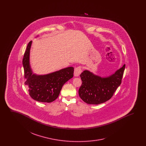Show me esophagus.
Returning a JSON list of instances; mask_svg holds the SVG:
<instances>
[{"instance_id":"34e87169","label":"esophagus","mask_w":146,"mask_h":146,"mask_svg":"<svg viewBox=\"0 0 146 146\" xmlns=\"http://www.w3.org/2000/svg\"><path fill=\"white\" fill-rule=\"evenodd\" d=\"M82 67L80 66L74 68V75L75 76H78L80 73H82Z\"/></svg>"}]
</instances>
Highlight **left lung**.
I'll list each match as a JSON object with an SVG mask.
<instances>
[{
	"label": "left lung",
	"mask_w": 146,
	"mask_h": 146,
	"mask_svg": "<svg viewBox=\"0 0 146 146\" xmlns=\"http://www.w3.org/2000/svg\"><path fill=\"white\" fill-rule=\"evenodd\" d=\"M125 67L124 64L107 77L98 76L88 70H84L80 75L82 84L79 89V96L88 104H101L107 101L121 84Z\"/></svg>",
	"instance_id": "1"
}]
</instances>
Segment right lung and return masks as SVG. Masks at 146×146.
I'll return each mask as SVG.
<instances>
[{
  "label": "right lung",
  "mask_w": 146,
  "mask_h": 146,
  "mask_svg": "<svg viewBox=\"0 0 146 146\" xmlns=\"http://www.w3.org/2000/svg\"><path fill=\"white\" fill-rule=\"evenodd\" d=\"M32 41L29 42L23 56L25 84L28 85L29 94L33 100L40 102L50 103L59 96L63 85L73 78L74 68L69 67L45 75L33 74L29 63V54Z\"/></svg>",
  "instance_id": "1"
}]
</instances>
